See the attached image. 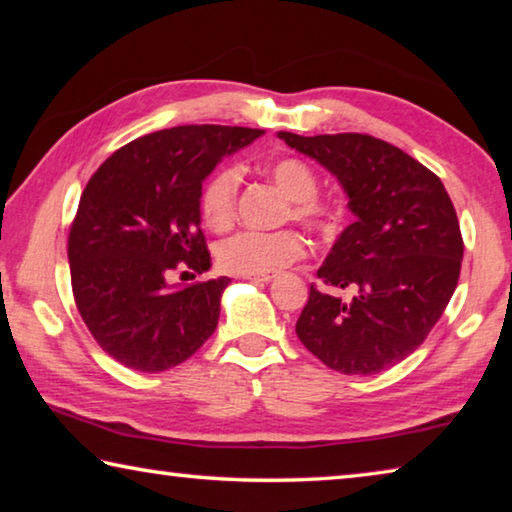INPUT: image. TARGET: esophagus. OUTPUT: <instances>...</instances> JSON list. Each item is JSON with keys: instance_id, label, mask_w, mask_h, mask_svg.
Returning <instances> with one entry per match:
<instances>
[{"instance_id": "1", "label": "esophagus", "mask_w": 512, "mask_h": 512, "mask_svg": "<svg viewBox=\"0 0 512 512\" xmlns=\"http://www.w3.org/2000/svg\"><path fill=\"white\" fill-rule=\"evenodd\" d=\"M244 280H250V282H257V284H268L273 280L271 275H244Z\"/></svg>"}]
</instances>
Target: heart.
Instances as JSON below:
<instances>
[{
  "label": "heart",
  "instance_id": "b5f03b06",
  "mask_svg": "<svg viewBox=\"0 0 512 512\" xmlns=\"http://www.w3.org/2000/svg\"><path fill=\"white\" fill-rule=\"evenodd\" d=\"M268 178L289 198L284 219H293L309 230L325 232L336 219V207L318 198V176L307 162L284 158L266 167ZM241 171L221 167L201 192V214L212 230H225L235 219ZM305 255V239L296 230L255 232L244 230L223 239L216 248V262L235 275H271Z\"/></svg>",
  "mask_w": 512,
  "mask_h": 512
}]
</instances>
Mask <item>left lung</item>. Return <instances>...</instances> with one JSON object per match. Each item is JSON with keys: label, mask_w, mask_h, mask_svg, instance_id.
<instances>
[{"label": "left lung", "mask_w": 512, "mask_h": 512, "mask_svg": "<svg viewBox=\"0 0 512 512\" xmlns=\"http://www.w3.org/2000/svg\"><path fill=\"white\" fill-rule=\"evenodd\" d=\"M334 173L354 223L329 250L296 323L302 345L343 375H375L427 339L458 284L463 237L436 173L372 135L277 133Z\"/></svg>", "instance_id": "obj_1"}]
</instances>
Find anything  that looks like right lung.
Wrapping results in <instances>:
<instances>
[{
    "mask_svg": "<svg viewBox=\"0 0 512 512\" xmlns=\"http://www.w3.org/2000/svg\"><path fill=\"white\" fill-rule=\"evenodd\" d=\"M262 133L164 128L121 146L85 185L67 241L74 300L94 341L126 368L169 370L214 334L230 277L171 287V275L212 266L203 180Z\"/></svg>",
    "mask_w": 512,
    "mask_h": 512,
    "instance_id": "add662e5",
    "label": "right lung"
}]
</instances>
